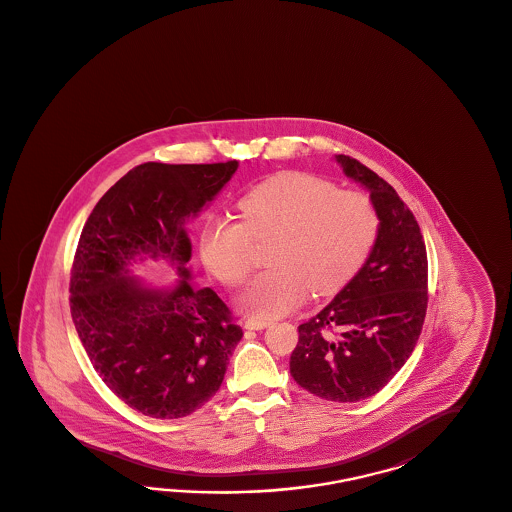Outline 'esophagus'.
<instances>
[{"instance_id": "34e87169", "label": "esophagus", "mask_w": 512, "mask_h": 512, "mask_svg": "<svg viewBox=\"0 0 512 512\" xmlns=\"http://www.w3.org/2000/svg\"><path fill=\"white\" fill-rule=\"evenodd\" d=\"M268 325H272L270 319L249 318L244 321V327L249 331H263Z\"/></svg>"}]
</instances>
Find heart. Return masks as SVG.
<instances>
[{"label": "heart", "mask_w": 512, "mask_h": 512, "mask_svg": "<svg viewBox=\"0 0 512 512\" xmlns=\"http://www.w3.org/2000/svg\"><path fill=\"white\" fill-rule=\"evenodd\" d=\"M240 221L212 217L200 230V257L219 282L238 287L253 268L251 242L278 234L270 265L240 297L259 318L293 312L312 289L331 295L365 265L378 238L369 196L336 191L319 177L285 172L238 200Z\"/></svg>", "instance_id": "obj_1"}]
</instances>
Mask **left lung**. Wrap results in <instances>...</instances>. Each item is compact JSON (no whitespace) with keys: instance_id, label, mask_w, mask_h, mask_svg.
I'll return each instance as SVG.
<instances>
[{"instance_id":"left-lung-1","label":"left lung","mask_w":512,"mask_h":512,"mask_svg":"<svg viewBox=\"0 0 512 512\" xmlns=\"http://www.w3.org/2000/svg\"><path fill=\"white\" fill-rule=\"evenodd\" d=\"M335 160L371 193L378 238L335 299L299 325L289 369L321 399L357 403L384 388L416 348L427 310V253L416 217L388 181L359 160Z\"/></svg>"}]
</instances>
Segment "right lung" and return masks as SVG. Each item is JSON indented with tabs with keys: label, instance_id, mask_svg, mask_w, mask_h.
I'll list each match as a JSON object with an SVG mask.
<instances>
[{
	"label": "right lung",
	"instance_id": "add662e5",
	"mask_svg": "<svg viewBox=\"0 0 512 512\" xmlns=\"http://www.w3.org/2000/svg\"><path fill=\"white\" fill-rule=\"evenodd\" d=\"M236 170L238 160L145 162L100 198L81 232L71 318L94 371L143 416L174 420L206 405L244 335L213 289L191 283L185 230ZM143 260L166 262L177 280L136 279L129 268Z\"/></svg>",
	"mask_w": 512,
	"mask_h": 512
}]
</instances>
